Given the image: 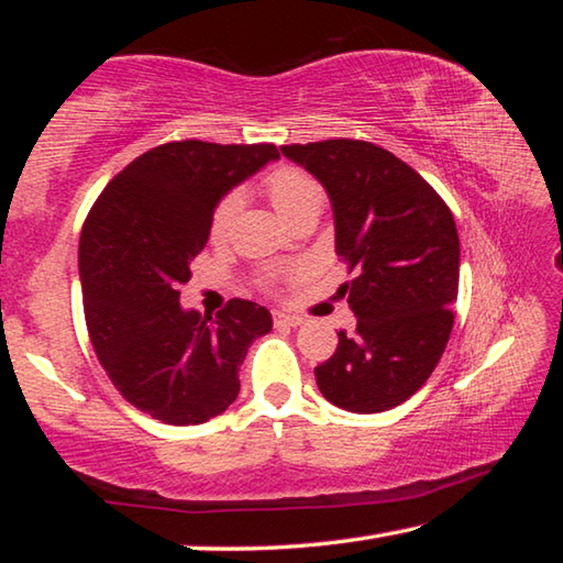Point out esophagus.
Returning a JSON list of instances; mask_svg holds the SVG:
<instances>
[{"instance_id": "1", "label": "esophagus", "mask_w": 563, "mask_h": 563, "mask_svg": "<svg viewBox=\"0 0 563 563\" xmlns=\"http://www.w3.org/2000/svg\"><path fill=\"white\" fill-rule=\"evenodd\" d=\"M273 322L278 328H298L302 318L298 316H290V312H283V310H273Z\"/></svg>"}]
</instances>
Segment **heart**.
<instances>
[{"instance_id":"b5f03b06","label":"heart","mask_w":563,"mask_h":563,"mask_svg":"<svg viewBox=\"0 0 563 563\" xmlns=\"http://www.w3.org/2000/svg\"><path fill=\"white\" fill-rule=\"evenodd\" d=\"M263 188L265 194L275 206L285 221L295 223L300 216L308 213H318L325 208V188H322L320 180L316 176H310L308 170H302L298 166H275L273 170H268L263 178ZM243 208V194L238 188L225 190V194L218 198L211 213V238L213 241H223V238L231 233V228L235 223L238 213ZM275 275L268 273L263 275V285L268 288L273 285Z\"/></svg>"}]
</instances>
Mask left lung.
<instances>
[{
	"label": "left lung",
	"mask_w": 563,
	"mask_h": 563,
	"mask_svg": "<svg viewBox=\"0 0 563 563\" xmlns=\"http://www.w3.org/2000/svg\"><path fill=\"white\" fill-rule=\"evenodd\" d=\"M280 151L325 186L342 283L357 325L316 367L322 397L347 412L402 405L434 373L454 325L460 235L442 196L387 148L357 139Z\"/></svg>",
	"instance_id": "8db88e82"
}]
</instances>
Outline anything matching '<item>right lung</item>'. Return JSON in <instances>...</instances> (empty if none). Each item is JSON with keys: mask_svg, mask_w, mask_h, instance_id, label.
Returning <instances> with one entry per match:
<instances>
[{"mask_svg": "<svg viewBox=\"0 0 563 563\" xmlns=\"http://www.w3.org/2000/svg\"><path fill=\"white\" fill-rule=\"evenodd\" d=\"M273 144L170 141L109 180L81 228L79 273L93 352L121 397L166 424H203L235 402L243 360L271 332L263 305L233 298L216 316L178 305L188 263L211 235L228 188Z\"/></svg>", "mask_w": 563, "mask_h": 563, "instance_id": "add662e5", "label": "right lung"}]
</instances>
